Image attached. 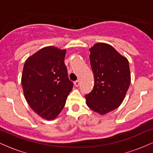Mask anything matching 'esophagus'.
I'll use <instances>...</instances> for the list:
<instances>
[{
    "mask_svg": "<svg viewBox=\"0 0 153 153\" xmlns=\"http://www.w3.org/2000/svg\"><path fill=\"white\" fill-rule=\"evenodd\" d=\"M79 84H80V82H79V80H76V81L74 82V85H75L76 87L78 86Z\"/></svg>",
    "mask_w": 153,
    "mask_h": 153,
    "instance_id": "obj_1",
    "label": "esophagus"
}]
</instances>
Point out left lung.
I'll return each instance as SVG.
<instances>
[{"mask_svg": "<svg viewBox=\"0 0 153 153\" xmlns=\"http://www.w3.org/2000/svg\"><path fill=\"white\" fill-rule=\"evenodd\" d=\"M89 50L94 86L85 95L86 104L104 115L118 108L125 98L131 82L129 62L108 44L96 43Z\"/></svg>", "mask_w": 153, "mask_h": 153, "instance_id": "1", "label": "left lung"}]
</instances>
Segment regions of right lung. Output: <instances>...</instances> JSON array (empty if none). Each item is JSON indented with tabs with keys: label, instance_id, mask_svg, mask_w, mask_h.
<instances>
[{
	"label": "right lung",
	"instance_id": "right-lung-1",
	"mask_svg": "<svg viewBox=\"0 0 153 153\" xmlns=\"http://www.w3.org/2000/svg\"><path fill=\"white\" fill-rule=\"evenodd\" d=\"M65 54L66 50L45 47L24 63L22 76L24 97L43 119L53 120L58 117L73 89L64 63Z\"/></svg>",
	"mask_w": 153,
	"mask_h": 153
}]
</instances>
